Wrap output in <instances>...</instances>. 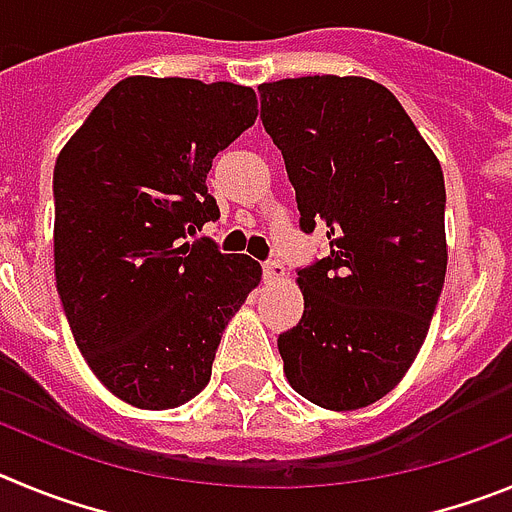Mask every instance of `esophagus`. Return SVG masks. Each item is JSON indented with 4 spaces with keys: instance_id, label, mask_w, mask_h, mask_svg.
I'll return each instance as SVG.
<instances>
[{
    "instance_id": "1",
    "label": "esophagus",
    "mask_w": 512,
    "mask_h": 512,
    "mask_svg": "<svg viewBox=\"0 0 512 512\" xmlns=\"http://www.w3.org/2000/svg\"><path fill=\"white\" fill-rule=\"evenodd\" d=\"M284 277V264L279 259H271L264 264V279L266 282H277Z\"/></svg>"
}]
</instances>
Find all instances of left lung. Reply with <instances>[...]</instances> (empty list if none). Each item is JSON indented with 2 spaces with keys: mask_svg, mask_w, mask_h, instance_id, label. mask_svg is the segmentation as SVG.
Masks as SVG:
<instances>
[{
  "mask_svg": "<svg viewBox=\"0 0 512 512\" xmlns=\"http://www.w3.org/2000/svg\"><path fill=\"white\" fill-rule=\"evenodd\" d=\"M300 228L328 256L297 271L302 320L279 336L289 384L328 410H359L405 377L446 279V187L395 94L361 76L261 84Z\"/></svg>",
  "mask_w": 512,
  "mask_h": 512,
  "instance_id": "left-lung-1",
  "label": "left lung"
}]
</instances>
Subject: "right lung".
<instances>
[{
	"mask_svg": "<svg viewBox=\"0 0 512 512\" xmlns=\"http://www.w3.org/2000/svg\"><path fill=\"white\" fill-rule=\"evenodd\" d=\"M251 87L128 76L104 94L53 169L56 287L99 382L143 410L210 382L225 325L259 261L187 238L220 217L212 158L259 115Z\"/></svg>",
	"mask_w": 512,
	"mask_h": 512,
	"instance_id": "add662e5",
	"label": "right lung"
}]
</instances>
